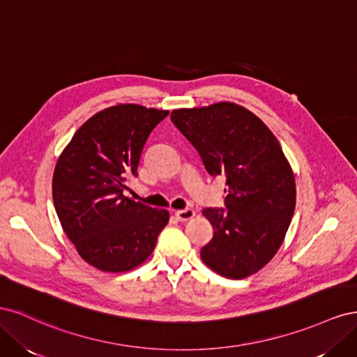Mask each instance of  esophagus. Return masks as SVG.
<instances>
[{
	"instance_id": "1",
	"label": "esophagus",
	"mask_w": 357,
	"mask_h": 357,
	"mask_svg": "<svg viewBox=\"0 0 357 357\" xmlns=\"http://www.w3.org/2000/svg\"><path fill=\"white\" fill-rule=\"evenodd\" d=\"M193 215H195V211L192 208H185V210H177L176 211V218L180 222H188L190 219H193Z\"/></svg>"
}]
</instances>
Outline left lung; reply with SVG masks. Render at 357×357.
Masks as SVG:
<instances>
[{"instance_id": "obj_1", "label": "left lung", "mask_w": 357, "mask_h": 357, "mask_svg": "<svg viewBox=\"0 0 357 357\" xmlns=\"http://www.w3.org/2000/svg\"><path fill=\"white\" fill-rule=\"evenodd\" d=\"M211 176H225L226 208L202 210L214 229L201 259L222 277L256 274L283 244L296 204L294 169L261 119L229 101L171 112Z\"/></svg>"}]
</instances>
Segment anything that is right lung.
Listing matches in <instances>:
<instances>
[{
  "label": "right lung",
  "instance_id": "right-lung-1",
  "mask_svg": "<svg viewBox=\"0 0 357 357\" xmlns=\"http://www.w3.org/2000/svg\"><path fill=\"white\" fill-rule=\"evenodd\" d=\"M168 110L117 104L86 121L58 158L52 195L63 232L84 262L104 273H125L152 255L169 220L123 195L137 177L143 147Z\"/></svg>",
  "mask_w": 357,
  "mask_h": 357
}]
</instances>
